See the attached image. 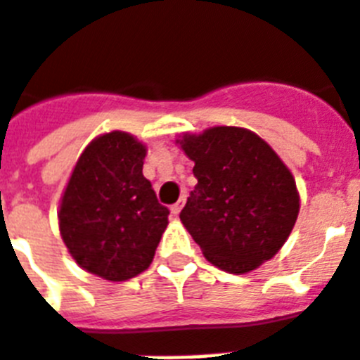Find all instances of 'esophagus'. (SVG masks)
<instances>
[{
    "mask_svg": "<svg viewBox=\"0 0 360 360\" xmlns=\"http://www.w3.org/2000/svg\"><path fill=\"white\" fill-rule=\"evenodd\" d=\"M183 202H185V200H179V202H177V204L172 205V210H169V211H172V215H174V217L179 215L181 210H183Z\"/></svg>",
    "mask_w": 360,
    "mask_h": 360,
    "instance_id": "esophagus-1",
    "label": "esophagus"
}]
</instances>
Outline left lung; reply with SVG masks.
<instances>
[{
  "instance_id": "left-lung-1",
  "label": "left lung",
  "mask_w": 360,
  "mask_h": 360,
  "mask_svg": "<svg viewBox=\"0 0 360 360\" xmlns=\"http://www.w3.org/2000/svg\"><path fill=\"white\" fill-rule=\"evenodd\" d=\"M177 143L198 179L181 223L213 266L238 276L257 270L283 247L300 211L290 169L240 126L183 134Z\"/></svg>"
}]
</instances>
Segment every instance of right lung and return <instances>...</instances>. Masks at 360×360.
I'll use <instances>...</instances> for the list:
<instances>
[{"instance_id": "add662e5", "label": "right lung", "mask_w": 360, "mask_h": 360, "mask_svg": "<svg viewBox=\"0 0 360 360\" xmlns=\"http://www.w3.org/2000/svg\"><path fill=\"white\" fill-rule=\"evenodd\" d=\"M147 147L109 131L82 150L58 210L60 236L82 270L107 281L136 278L155 259L168 207L143 177Z\"/></svg>"}]
</instances>
